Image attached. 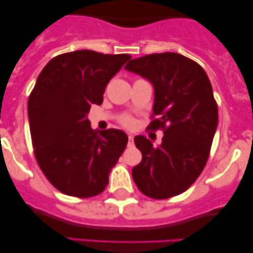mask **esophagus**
I'll return each mask as SVG.
<instances>
[{"label":"esophagus","instance_id":"1","mask_svg":"<svg viewBox=\"0 0 253 253\" xmlns=\"http://www.w3.org/2000/svg\"><path fill=\"white\" fill-rule=\"evenodd\" d=\"M133 144H134V138H133V135H129L128 136V146H133Z\"/></svg>","mask_w":253,"mask_h":253}]
</instances>
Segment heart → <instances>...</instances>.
<instances>
[{
  "mask_svg": "<svg viewBox=\"0 0 253 253\" xmlns=\"http://www.w3.org/2000/svg\"><path fill=\"white\" fill-rule=\"evenodd\" d=\"M121 121H123V124L126 125V126H132V125H133L132 119L128 118V117H124L123 119H121Z\"/></svg>",
  "mask_w": 253,
  "mask_h": 253,
  "instance_id": "obj_1",
  "label": "heart"
}]
</instances>
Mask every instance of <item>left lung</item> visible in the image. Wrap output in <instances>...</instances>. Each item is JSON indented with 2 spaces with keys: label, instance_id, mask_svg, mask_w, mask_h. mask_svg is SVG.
Instances as JSON below:
<instances>
[{
  "label": "left lung",
  "instance_id": "left-lung-1",
  "mask_svg": "<svg viewBox=\"0 0 253 253\" xmlns=\"http://www.w3.org/2000/svg\"><path fill=\"white\" fill-rule=\"evenodd\" d=\"M125 69L152 83L157 118L147 128L164 133L158 146L146 136H135L143 159L133 168V179L152 199L182 194L202 172L217 127L210 78L199 64L173 52L132 59Z\"/></svg>",
  "mask_w": 253,
  "mask_h": 253
}]
</instances>
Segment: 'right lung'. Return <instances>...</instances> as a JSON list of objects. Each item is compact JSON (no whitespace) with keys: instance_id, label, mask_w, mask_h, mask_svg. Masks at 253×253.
I'll use <instances>...</instances> for the list:
<instances>
[{"instance_id":"add662e5","label":"right lung","mask_w":253,"mask_h":253,"mask_svg":"<svg viewBox=\"0 0 253 253\" xmlns=\"http://www.w3.org/2000/svg\"><path fill=\"white\" fill-rule=\"evenodd\" d=\"M129 54L80 50L46 64L28 98L34 155L53 187L66 195L91 197L108 184L109 172L128 136L120 129H92L88 115L100 106L107 84Z\"/></svg>"}]
</instances>
